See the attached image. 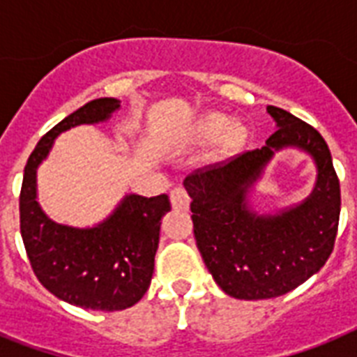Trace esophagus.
Returning <instances> with one entry per match:
<instances>
[{
  "instance_id": "obj_1",
  "label": "esophagus",
  "mask_w": 357,
  "mask_h": 357,
  "mask_svg": "<svg viewBox=\"0 0 357 357\" xmlns=\"http://www.w3.org/2000/svg\"><path fill=\"white\" fill-rule=\"evenodd\" d=\"M189 202L190 198L183 187H176V189L170 190V204H172L174 209H187Z\"/></svg>"
}]
</instances>
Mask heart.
<instances>
[{"instance_id":"b5f03b06","label":"heart","mask_w":357,"mask_h":357,"mask_svg":"<svg viewBox=\"0 0 357 357\" xmlns=\"http://www.w3.org/2000/svg\"><path fill=\"white\" fill-rule=\"evenodd\" d=\"M196 133L202 140H215L222 135L224 150H237L246 139V129L241 123H229L228 116L224 114H207L196 126Z\"/></svg>"}]
</instances>
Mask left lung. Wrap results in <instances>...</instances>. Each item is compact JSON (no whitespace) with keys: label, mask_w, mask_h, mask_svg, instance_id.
I'll return each instance as SVG.
<instances>
[{"label":"left lung","mask_w":357,"mask_h":357,"mask_svg":"<svg viewBox=\"0 0 357 357\" xmlns=\"http://www.w3.org/2000/svg\"><path fill=\"white\" fill-rule=\"evenodd\" d=\"M276 131L257 150L200 168L183 181L196 246L224 293L238 300L276 298L319 272L335 243L341 189L326 140L310 123L268 105ZM298 147L314 157L316 187L302 204L261 215L248 192L276 151Z\"/></svg>","instance_id":"obj_1"}]
</instances>
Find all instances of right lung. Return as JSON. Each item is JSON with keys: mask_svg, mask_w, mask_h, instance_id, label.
<instances>
[{"mask_svg": "<svg viewBox=\"0 0 357 357\" xmlns=\"http://www.w3.org/2000/svg\"><path fill=\"white\" fill-rule=\"evenodd\" d=\"M120 109L116 98H98L50 129L27 159L20 192V231L38 282L83 310L120 311L139 302L150 287L161 218L170 211L167 195H126L94 228L53 222L36 202V168L63 131L100 123Z\"/></svg>", "mask_w": 357, "mask_h": 357, "instance_id": "obj_1", "label": "right lung"}]
</instances>
